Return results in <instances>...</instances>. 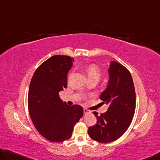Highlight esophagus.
Here are the masks:
<instances>
[{"label": "esophagus", "instance_id": "obj_1", "mask_svg": "<svg viewBox=\"0 0 160 160\" xmlns=\"http://www.w3.org/2000/svg\"><path fill=\"white\" fill-rule=\"evenodd\" d=\"M91 113V111L88 110L86 108H84V114H90Z\"/></svg>", "mask_w": 160, "mask_h": 160}]
</instances>
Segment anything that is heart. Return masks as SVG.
Wrapping results in <instances>:
<instances>
[{"label": "heart", "instance_id": "heart-1", "mask_svg": "<svg viewBox=\"0 0 160 160\" xmlns=\"http://www.w3.org/2000/svg\"><path fill=\"white\" fill-rule=\"evenodd\" d=\"M87 72L89 80L93 79L99 81L102 76V69L95 64L89 65L87 68Z\"/></svg>", "mask_w": 160, "mask_h": 160}]
</instances>
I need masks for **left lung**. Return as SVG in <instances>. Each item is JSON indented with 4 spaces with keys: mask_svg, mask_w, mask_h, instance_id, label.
Returning <instances> with one entry per match:
<instances>
[{
    "mask_svg": "<svg viewBox=\"0 0 160 160\" xmlns=\"http://www.w3.org/2000/svg\"><path fill=\"white\" fill-rule=\"evenodd\" d=\"M110 79L107 88L99 98L108 105V111L98 115L97 123L88 128L91 138L101 143H108L119 138L127 131L136 108V92L132 77L122 65L112 61L108 69Z\"/></svg>",
    "mask_w": 160,
    "mask_h": 160,
    "instance_id": "8db88e82",
    "label": "left lung"
}]
</instances>
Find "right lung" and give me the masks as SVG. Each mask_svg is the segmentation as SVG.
<instances>
[{
	"instance_id": "obj_1",
	"label": "right lung",
	"mask_w": 160,
	"mask_h": 160,
	"mask_svg": "<svg viewBox=\"0 0 160 160\" xmlns=\"http://www.w3.org/2000/svg\"><path fill=\"white\" fill-rule=\"evenodd\" d=\"M73 61L69 56H53L38 67L30 83V116L37 130L51 142L71 138L74 125L83 116L82 107L68 106L58 95L67 87V75Z\"/></svg>"
}]
</instances>
